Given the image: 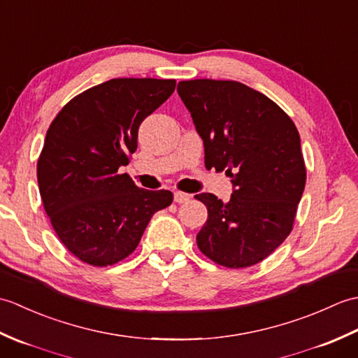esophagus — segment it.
Returning <instances> with one entry per match:
<instances>
[{
	"mask_svg": "<svg viewBox=\"0 0 358 358\" xmlns=\"http://www.w3.org/2000/svg\"><path fill=\"white\" fill-rule=\"evenodd\" d=\"M189 199H191V195L186 194V192H180V191L173 192V201L175 203H178V204L186 203V201H189Z\"/></svg>",
	"mask_w": 358,
	"mask_h": 358,
	"instance_id": "obj_1",
	"label": "esophagus"
}]
</instances>
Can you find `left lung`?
<instances>
[{"instance_id":"1","label":"left lung","mask_w":358,"mask_h":358,"mask_svg":"<svg viewBox=\"0 0 358 358\" xmlns=\"http://www.w3.org/2000/svg\"><path fill=\"white\" fill-rule=\"evenodd\" d=\"M177 90L203 138L204 164L234 185L227 203L195 195L208 208L196 245L224 268L260 263L291 234L305 191L299 131L278 104L238 81H180Z\"/></svg>"}]
</instances>
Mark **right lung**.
I'll return each instance as SVG.
<instances>
[{"mask_svg": "<svg viewBox=\"0 0 358 358\" xmlns=\"http://www.w3.org/2000/svg\"><path fill=\"white\" fill-rule=\"evenodd\" d=\"M175 80L113 78L73 96L53 118L36 163L45 214L66 249L90 266L131 255L171 191L135 186L120 166L138 127L175 90Z\"/></svg>", "mask_w": 358, "mask_h": 358, "instance_id": "add662e5", "label": "right lung"}]
</instances>
